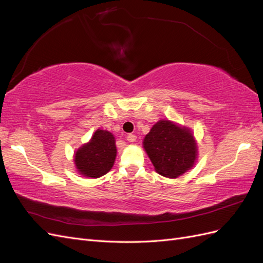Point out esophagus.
<instances>
[{"label":"esophagus","instance_id":"obj_1","mask_svg":"<svg viewBox=\"0 0 263 263\" xmlns=\"http://www.w3.org/2000/svg\"><path fill=\"white\" fill-rule=\"evenodd\" d=\"M137 139V137L135 136V135H133V134H129V135H127V140L128 141H130V142H134L135 140Z\"/></svg>","mask_w":263,"mask_h":263}]
</instances>
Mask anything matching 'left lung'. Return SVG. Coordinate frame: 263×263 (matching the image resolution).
<instances>
[{
  "label": "left lung",
  "instance_id": "obj_1",
  "mask_svg": "<svg viewBox=\"0 0 263 263\" xmlns=\"http://www.w3.org/2000/svg\"><path fill=\"white\" fill-rule=\"evenodd\" d=\"M144 148L155 170L165 178H178L194 165L197 145L192 132L170 121H159L146 135Z\"/></svg>",
  "mask_w": 263,
  "mask_h": 263
}]
</instances>
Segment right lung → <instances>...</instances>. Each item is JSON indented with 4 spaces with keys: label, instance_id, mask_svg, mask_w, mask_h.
Instances as JSON below:
<instances>
[{
    "label": "right lung",
    "instance_id": "add662e5",
    "mask_svg": "<svg viewBox=\"0 0 263 263\" xmlns=\"http://www.w3.org/2000/svg\"><path fill=\"white\" fill-rule=\"evenodd\" d=\"M117 149L113 134L98 129L87 144L76 151V168L84 177L100 178L112 169Z\"/></svg>",
    "mask_w": 263,
    "mask_h": 263
}]
</instances>
